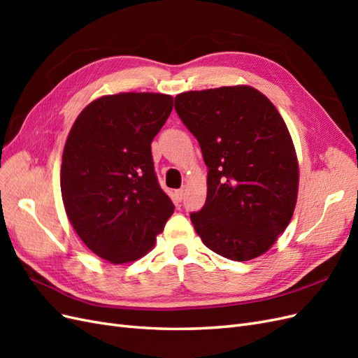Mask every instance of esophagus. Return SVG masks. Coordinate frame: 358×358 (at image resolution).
<instances>
[{"mask_svg": "<svg viewBox=\"0 0 358 358\" xmlns=\"http://www.w3.org/2000/svg\"><path fill=\"white\" fill-rule=\"evenodd\" d=\"M183 196H185V189H183V188L176 189V192H175V197H176V200H178L179 203L183 200Z\"/></svg>", "mask_w": 358, "mask_h": 358, "instance_id": "obj_1", "label": "esophagus"}]
</instances>
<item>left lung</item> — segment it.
Wrapping results in <instances>:
<instances>
[{
  "instance_id": "8db88e82",
  "label": "left lung",
  "mask_w": 358,
  "mask_h": 358,
  "mask_svg": "<svg viewBox=\"0 0 358 358\" xmlns=\"http://www.w3.org/2000/svg\"><path fill=\"white\" fill-rule=\"evenodd\" d=\"M175 109L199 140L208 196L191 222L210 251L233 262L267 252L294 213L299 162L276 107L252 86L176 95Z\"/></svg>"
}]
</instances>
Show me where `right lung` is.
Listing matches in <instances>:
<instances>
[{
  "mask_svg": "<svg viewBox=\"0 0 358 358\" xmlns=\"http://www.w3.org/2000/svg\"><path fill=\"white\" fill-rule=\"evenodd\" d=\"M171 109L173 96L166 94L104 95L85 107L69 133L64 208L82 242L113 264L146 255L175 210L150 152Z\"/></svg>",
  "mask_w": 358,
  "mask_h": 358,
  "instance_id": "obj_1",
  "label": "right lung"
}]
</instances>
